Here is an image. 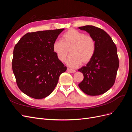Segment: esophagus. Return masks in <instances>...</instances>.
<instances>
[{"mask_svg":"<svg viewBox=\"0 0 132 132\" xmlns=\"http://www.w3.org/2000/svg\"><path fill=\"white\" fill-rule=\"evenodd\" d=\"M67 71L68 73H74L75 72V70H73V69H69V68H68L67 69Z\"/></svg>","mask_w":132,"mask_h":132,"instance_id":"obj_1","label":"esophagus"}]
</instances>
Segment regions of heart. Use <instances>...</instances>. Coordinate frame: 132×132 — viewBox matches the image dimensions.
Here are the masks:
<instances>
[{
    "instance_id": "heart-1",
    "label": "heart",
    "mask_w": 132,
    "mask_h": 132,
    "mask_svg": "<svg viewBox=\"0 0 132 132\" xmlns=\"http://www.w3.org/2000/svg\"><path fill=\"white\" fill-rule=\"evenodd\" d=\"M62 40L55 41L53 51L59 61L64 62L70 53L71 55L67 63L69 67L76 68L82 63L86 64L93 58L96 51V42L90 35L75 29H70L62 36Z\"/></svg>"
}]
</instances>
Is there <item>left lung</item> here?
Returning <instances> with one entry per match:
<instances>
[{
  "mask_svg": "<svg viewBox=\"0 0 132 132\" xmlns=\"http://www.w3.org/2000/svg\"><path fill=\"white\" fill-rule=\"evenodd\" d=\"M86 31L96 42L93 58L78 71L84 75L79 87L84 93L90 96L105 93L113 85L119 67L116 46L106 32L91 25L79 27Z\"/></svg>",
  "mask_w": 132,
  "mask_h": 132,
  "instance_id": "left-lung-1",
  "label": "left lung"
}]
</instances>
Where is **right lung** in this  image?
I'll use <instances>...</instances> for the list:
<instances>
[{
  "label": "right lung",
  "instance_id": "add662e5",
  "mask_svg": "<svg viewBox=\"0 0 132 132\" xmlns=\"http://www.w3.org/2000/svg\"><path fill=\"white\" fill-rule=\"evenodd\" d=\"M64 29L29 32L16 44L12 68L18 86L29 96L50 95L67 67L53 51V43Z\"/></svg>",
  "mask_w": 132,
  "mask_h": 132
}]
</instances>
